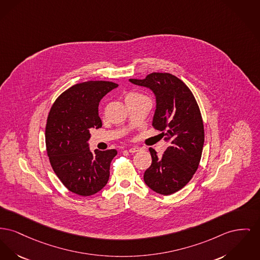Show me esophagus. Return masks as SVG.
<instances>
[{
    "label": "esophagus",
    "instance_id": "34e87169",
    "mask_svg": "<svg viewBox=\"0 0 260 260\" xmlns=\"http://www.w3.org/2000/svg\"><path fill=\"white\" fill-rule=\"evenodd\" d=\"M138 151H140V148H139V147H132V148L128 149V152L132 153V154L138 152Z\"/></svg>",
    "mask_w": 260,
    "mask_h": 260
}]
</instances>
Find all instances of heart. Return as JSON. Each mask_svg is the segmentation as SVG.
Segmentation results:
<instances>
[{"label": "heart", "instance_id": "1", "mask_svg": "<svg viewBox=\"0 0 260 260\" xmlns=\"http://www.w3.org/2000/svg\"><path fill=\"white\" fill-rule=\"evenodd\" d=\"M144 99H149L147 96L138 93V92H131L126 95L125 97V102L126 101H138V100H144Z\"/></svg>", "mask_w": 260, "mask_h": 260}]
</instances>
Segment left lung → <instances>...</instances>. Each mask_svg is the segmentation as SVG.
Returning a JSON list of instances; mask_svg holds the SVG:
<instances>
[{
  "label": "left lung",
  "mask_w": 260,
  "mask_h": 260,
  "mask_svg": "<svg viewBox=\"0 0 260 260\" xmlns=\"http://www.w3.org/2000/svg\"><path fill=\"white\" fill-rule=\"evenodd\" d=\"M131 82L149 87L156 95L153 127L168 142L159 157L152 147L151 166L143 180L153 191L170 196L188 183L199 168L204 143V126L199 104L183 81L168 73H151Z\"/></svg>",
  "instance_id": "8db88e82"
}]
</instances>
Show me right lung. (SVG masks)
I'll list each match as a JSON object with an SVG mask.
<instances>
[{
	"label": "right lung",
	"instance_id": "obj_1",
	"mask_svg": "<svg viewBox=\"0 0 260 260\" xmlns=\"http://www.w3.org/2000/svg\"><path fill=\"white\" fill-rule=\"evenodd\" d=\"M118 86L105 80L77 83L61 93L48 114L45 142L50 164L61 183L78 196L95 194L108 183L117 150L91 152L87 141L89 129L102 126L100 100Z\"/></svg>",
	"mask_w": 260,
	"mask_h": 260
}]
</instances>
